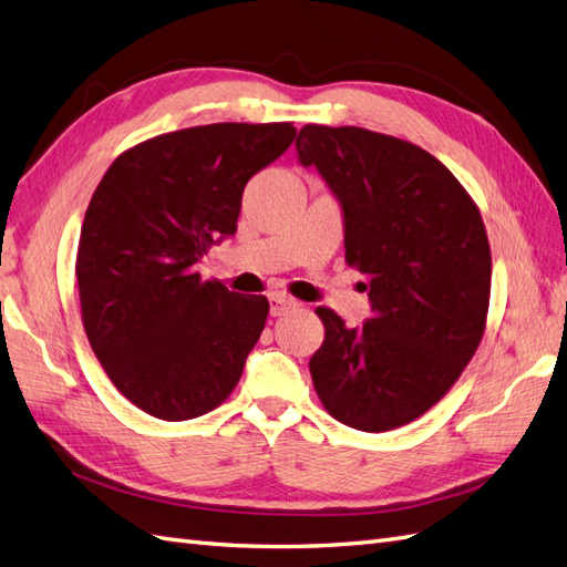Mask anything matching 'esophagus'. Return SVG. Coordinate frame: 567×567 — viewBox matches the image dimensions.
I'll return each instance as SVG.
<instances>
[{"mask_svg": "<svg viewBox=\"0 0 567 567\" xmlns=\"http://www.w3.org/2000/svg\"><path fill=\"white\" fill-rule=\"evenodd\" d=\"M290 308H296V300L293 298H288L284 293H271L269 296V312H271V317H281Z\"/></svg>", "mask_w": 567, "mask_h": 567, "instance_id": "34e87169", "label": "esophagus"}]
</instances>
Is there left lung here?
<instances>
[{
	"label": "left lung",
	"mask_w": 567,
	"mask_h": 567,
	"mask_svg": "<svg viewBox=\"0 0 567 567\" xmlns=\"http://www.w3.org/2000/svg\"><path fill=\"white\" fill-rule=\"evenodd\" d=\"M298 162L324 178L343 217L346 262L372 317L350 329L317 308V395L360 432H389L439 403L477 350L492 293L480 209L430 152L355 126H305Z\"/></svg>",
	"instance_id": "left-lung-1"
}]
</instances>
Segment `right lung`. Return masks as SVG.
Masks as SVG:
<instances>
[{
    "mask_svg": "<svg viewBox=\"0 0 567 567\" xmlns=\"http://www.w3.org/2000/svg\"><path fill=\"white\" fill-rule=\"evenodd\" d=\"M296 133L290 124L164 133L100 181L75 259L83 327L114 386L147 415L200 417L238 384L269 302L203 281L197 265L236 234L248 181Z\"/></svg>",
    "mask_w": 567,
    "mask_h": 567,
    "instance_id": "right-lung-1",
    "label": "right lung"
}]
</instances>
